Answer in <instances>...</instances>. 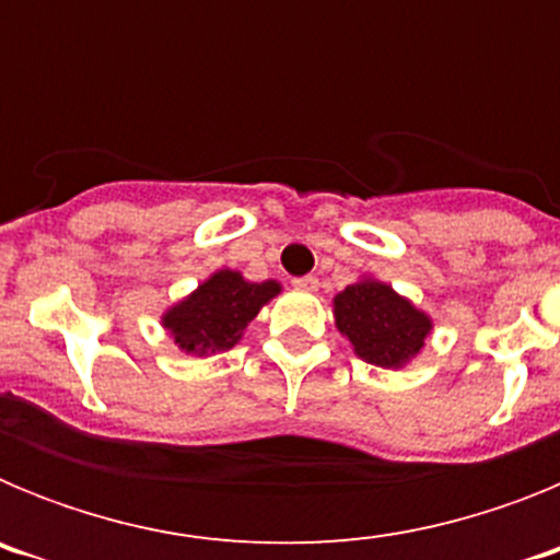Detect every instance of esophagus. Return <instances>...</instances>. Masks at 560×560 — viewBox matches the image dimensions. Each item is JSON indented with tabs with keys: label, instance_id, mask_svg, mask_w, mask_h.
Returning <instances> with one entry per match:
<instances>
[{
	"label": "esophagus",
	"instance_id": "34e87169",
	"mask_svg": "<svg viewBox=\"0 0 560 560\" xmlns=\"http://www.w3.org/2000/svg\"><path fill=\"white\" fill-rule=\"evenodd\" d=\"M291 283H294L300 291H316V285H319V280H316L314 275H305V277H294Z\"/></svg>",
	"mask_w": 560,
	"mask_h": 560
}]
</instances>
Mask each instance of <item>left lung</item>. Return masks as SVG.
<instances>
[{
    "instance_id": "8db88e82",
    "label": "left lung",
    "mask_w": 560,
    "mask_h": 560,
    "mask_svg": "<svg viewBox=\"0 0 560 560\" xmlns=\"http://www.w3.org/2000/svg\"><path fill=\"white\" fill-rule=\"evenodd\" d=\"M334 314L336 328L375 368H404L420 353L432 330V319L423 311L378 280H359L336 294Z\"/></svg>"
}]
</instances>
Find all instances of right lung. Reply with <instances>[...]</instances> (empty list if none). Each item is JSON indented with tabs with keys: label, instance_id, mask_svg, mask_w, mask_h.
Returning a JSON list of instances; mask_svg holds the SVG:
<instances>
[{
	"label": "right lung",
	"instance_id": "1",
	"mask_svg": "<svg viewBox=\"0 0 560 560\" xmlns=\"http://www.w3.org/2000/svg\"><path fill=\"white\" fill-rule=\"evenodd\" d=\"M275 294H280V283L275 280L249 283L237 271H215L187 300L173 305L162 316V325L187 353H219L241 339L246 325Z\"/></svg>",
	"mask_w": 560,
	"mask_h": 560
}]
</instances>
